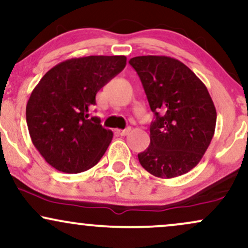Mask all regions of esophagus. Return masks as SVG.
<instances>
[{"label":"esophagus","instance_id":"1","mask_svg":"<svg viewBox=\"0 0 248 248\" xmlns=\"http://www.w3.org/2000/svg\"><path fill=\"white\" fill-rule=\"evenodd\" d=\"M130 130H132V128H130V127L126 128V129H119L118 134H119V135H121V136H126L130 133Z\"/></svg>","mask_w":248,"mask_h":248}]
</instances>
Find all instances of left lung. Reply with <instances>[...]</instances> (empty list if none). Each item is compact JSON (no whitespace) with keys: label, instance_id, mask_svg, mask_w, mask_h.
Instances as JSON below:
<instances>
[{"label":"left lung","instance_id":"8db88e82","mask_svg":"<svg viewBox=\"0 0 248 248\" xmlns=\"http://www.w3.org/2000/svg\"><path fill=\"white\" fill-rule=\"evenodd\" d=\"M129 64L140 77L155 120L150 144L138 155L156 177L172 178L193 169L215 134L217 112L205 85L186 65L166 56H139Z\"/></svg>","mask_w":248,"mask_h":248}]
</instances>
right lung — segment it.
<instances>
[{"label":"right lung","mask_w":248,"mask_h":248,"mask_svg":"<svg viewBox=\"0 0 248 248\" xmlns=\"http://www.w3.org/2000/svg\"><path fill=\"white\" fill-rule=\"evenodd\" d=\"M124 56H88L59 62L45 73L27 104L31 141L59 171L94 167L112 141V130L90 116L95 95L126 66Z\"/></svg>","instance_id":"1"}]
</instances>
